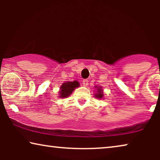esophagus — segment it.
Segmentation results:
<instances>
[{
	"label": "esophagus",
	"instance_id": "obj_1",
	"mask_svg": "<svg viewBox=\"0 0 160 160\" xmlns=\"http://www.w3.org/2000/svg\"><path fill=\"white\" fill-rule=\"evenodd\" d=\"M82 84H83V85H84V87H87V86H88V84H89V81L87 80V79L83 80L82 81Z\"/></svg>",
	"mask_w": 160,
	"mask_h": 160
}]
</instances>
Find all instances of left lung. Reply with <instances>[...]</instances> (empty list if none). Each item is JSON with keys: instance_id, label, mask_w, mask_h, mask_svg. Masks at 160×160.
Wrapping results in <instances>:
<instances>
[{"instance_id": "8db88e82", "label": "left lung", "mask_w": 160, "mask_h": 160, "mask_svg": "<svg viewBox=\"0 0 160 160\" xmlns=\"http://www.w3.org/2000/svg\"><path fill=\"white\" fill-rule=\"evenodd\" d=\"M98 93L95 95V97L97 98H102L103 97V92H102V89L100 88H98Z\"/></svg>"}]
</instances>
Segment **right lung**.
Segmentation results:
<instances>
[{
  "instance_id": "add662e5",
  "label": "right lung",
  "mask_w": 160,
  "mask_h": 160,
  "mask_svg": "<svg viewBox=\"0 0 160 160\" xmlns=\"http://www.w3.org/2000/svg\"><path fill=\"white\" fill-rule=\"evenodd\" d=\"M79 86V83L77 81H74V82H68L63 83L62 86L60 87V95L61 98H66L69 96L72 93L76 87H78Z\"/></svg>"
}]
</instances>
